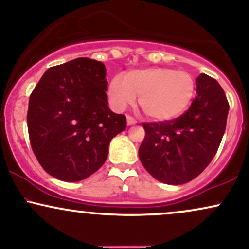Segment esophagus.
Listing matches in <instances>:
<instances>
[{
  "label": "esophagus",
  "instance_id": "1",
  "mask_svg": "<svg viewBox=\"0 0 249 249\" xmlns=\"http://www.w3.org/2000/svg\"><path fill=\"white\" fill-rule=\"evenodd\" d=\"M126 121H127V125H134L137 123L136 119H134L133 117H131V116L126 117Z\"/></svg>",
  "mask_w": 249,
  "mask_h": 249
}]
</instances>
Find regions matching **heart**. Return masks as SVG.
Segmentation results:
<instances>
[{"instance_id": "b5f03b06", "label": "heart", "mask_w": 249, "mask_h": 249, "mask_svg": "<svg viewBox=\"0 0 249 249\" xmlns=\"http://www.w3.org/2000/svg\"><path fill=\"white\" fill-rule=\"evenodd\" d=\"M193 77L171 68H146L115 76L108 84V97L117 110L136 101L142 112L153 121L177 118L186 110L194 95Z\"/></svg>"}]
</instances>
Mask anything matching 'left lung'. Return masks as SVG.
<instances>
[{
  "mask_svg": "<svg viewBox=\"0 0 249 249\" xmlns=\"http://www.w3.org/2000/svg\"><path fill=\"white\" fill-rule=\"evenodd\" d=\"M230 110L220 84L201 73L196 97L184 115L172 121L142 123L145 138L139 147L142 166L168 185L186 184L208 166L218 151Z\"/></svg>",
  "mask_w": 249,
  "mask_h": 249,
  "instance_id": "left-lung-1",
  "label": "left lung"
}]
</instances>
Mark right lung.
Instances as JSON below:
<instances>
[{
	"label": "right lung",
	"mask_w": 249,
	"mask_h": 249,
	"mask_svg": "<svg viewBox=\"0 0 249 249\" xmlns=\"http://www.w3.org/2000/svg\"><path fill=\"white\" fill-rule=\"evenodd\" d=\"M107 69L79 57L44 72L31 92L28 132L45 172L79 181L107 158L111 139L126 128V117L107 105Z\"/></svg>",
	"instance_id": "add662e5"
}]
</instances>
